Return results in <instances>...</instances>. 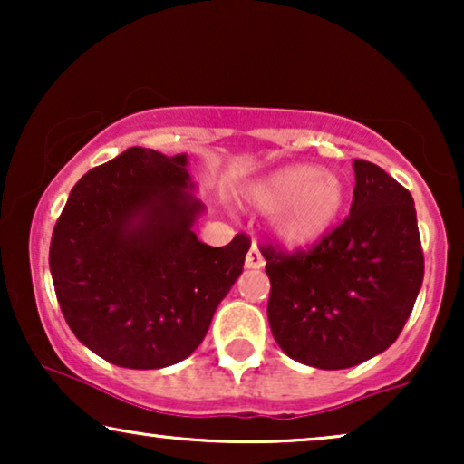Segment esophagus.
Segmentation results:
<instances>
[{"mask_svg": "<svg viewBox=\"0 0 464 464\" xmlns=\"http://www.w3.org/2000/svg\"><path fill=\"white\" fill-rule=\"evenodd\" d=\"M264 264H266V259H264V256H262V251H259V249H257V245L253 243V245H251V249H249V253H246L245 266H246V268L259 270V268H264Z\"/></svg>", "mask_w": 464, "mask_h": 464, "instance_id": "1", "label": "esophagus"}]
</instances>
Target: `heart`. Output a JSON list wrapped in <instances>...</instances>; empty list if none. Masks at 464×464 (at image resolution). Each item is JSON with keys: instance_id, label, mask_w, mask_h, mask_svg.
I'll return each mask as SVG.
<instances>
[{"instance_id": "1", "label": "heart", "mask_w": 464, "mask_h": 464, "mask_svg": "<svg viewBox=\"0 0 464 464\" xmlns=\"http://www.w3.org/2000/svg\"><path fill=\"white\" fill-rule=\"evenodd\" d=\"M246 198L262 211H275L272 227L283 243L304 246L327 234L346 205V186L335 173L294 164L257 181Z\"/></svg>"}]
</instances>
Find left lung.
<instances>
[{"label":"left lung","mask_w":464,"mask_h":464,"mask_svg":"<svg viewBox=\"0 0 464 464\" xmlns=\"http://www.w3.org/2000/svg\"><path fill=\"white\" fill-rule=\"evenodd\" d=\"M348 218L306 249L262 243L268 321L285 354L346 370L399 338L422 287L424 256L411 194L373 162L354 160Z\"/></svg>","instance_id":"1"}]
</instances>
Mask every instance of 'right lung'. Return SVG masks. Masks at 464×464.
Returning a JSON list of instances; mask_svg holds the SVG:
<instances>
[{"instance_id":"add662e5","label":"right lung","mask_w":464,"mask_h":464,"mask_svg":"<svg viewBox=\"0 0 464 464\" xmlns=\"http://www.w3.org/2000/svg\"><path fill=\"white\" fill-rule=\"evenodd\" d=\"M186 154L129 148L75 183L50 240L61 313L82 344L129 370L189 357L251 246H208L192 230Z\"/></svg>"}]
</instances>
